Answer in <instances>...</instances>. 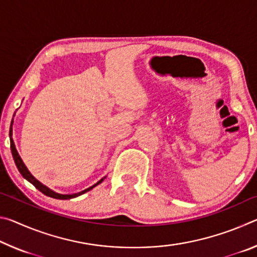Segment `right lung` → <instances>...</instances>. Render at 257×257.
Segmentation results:
<instances>
[{"label":"right lung","instance_id":"add662e5","mask_svg":"<svg viewBox=\"0 0 257 257\" xmlns=\"http://www.w3.org/2000/svg\"><path fill=\"white\" fill-rule=\"evenodd\" d=\"M11 135H12V129H10V136H11ZM10 144H11L12 156H14L15 163H16V165H17V168H18L19 172L21 173V176H23V177L25 178V179H27V180L30 182V184H33L35 187H36V188H37L38 190L42 191L43 194L46 195V196H49V197L56 198V199H70V198H73V197H77V196H79V195L85 194V193H87V191H88V190L93 189L94 187H96L98 184H101V182H102L104 179H105V178H103V179L99 180V181L97 182V184H95L94 186L89 187V188H87V189H85V190L80 191V193L71 194V195H62V194H58V193H55V191L51 190L50 188H47L46 186H44L43 184H41L40 181H38L37 179H35V178H34L32 175H30V172L28 171V169L26 168V165L24 164L23 160H21V158H20L19 154H18V152H17V150H16L15 143H14V141H12V138L10 139Z\"/></svg>","mask_w":257,"mask_h":257}]
</instances>
